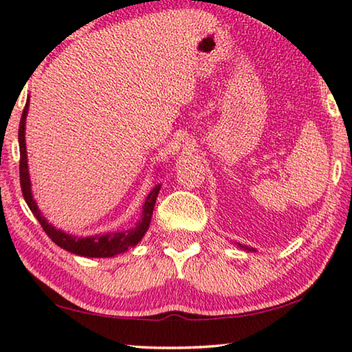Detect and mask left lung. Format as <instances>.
Segmentation results:
<instances>
[{
  "label": "left lung",
  "mask_w": 352,
  "mask_h": 352,
  "mask_svg": "<svg viewBox=\"0 0 352 352\" xmlns=\"http://www.w3.org/2000/svg\"><path fill=\"white\" fill-rule=\"evenodd\" d=\"M243 248H247V247H243ZM247 250H253V248H247Z\"/></svg>",
  "instance_id": "obj_1"
}]
</instances>
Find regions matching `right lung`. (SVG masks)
Returning <instances> with one entry per match:
<instances>
[{
    "mask_svg": "<svg viewBox=\"0 0 352 352\" xmlns=\"http://www.w3.org/2000/svg\"><path fill=\"white\" fill-rule=\"evenodd\" d=\"M29 109V100L25 105V110H23V115L20 119V129H19V142H20V184H21V192L23 197H25L29 210L34 212V216L41 225V228L45 230L50 239L57 243L58 247L63 250H68V252L79 254V256H87V258H110V256L119 254L126 252L129 247H133L138 243L142 236L148 228V223H151L155 200H157V195L160 192V184L155 186L151 194L147 195L146 204L142 206V216L138 225L135 228L129 231H121V233H110V234H102V236H91V237H76L63 233L60 230H56L51 223L46 222V219L41 216L38 211L37 204H35L32 199L31 192V180H29V172H28V158H26V142H25V124H26V115Z\"/></svg>",
    "mask_w": 352,
    "mask_h": 352,
    "instance_id": "right-lung-1",
    "label": "right lung"
}]
</instances>
